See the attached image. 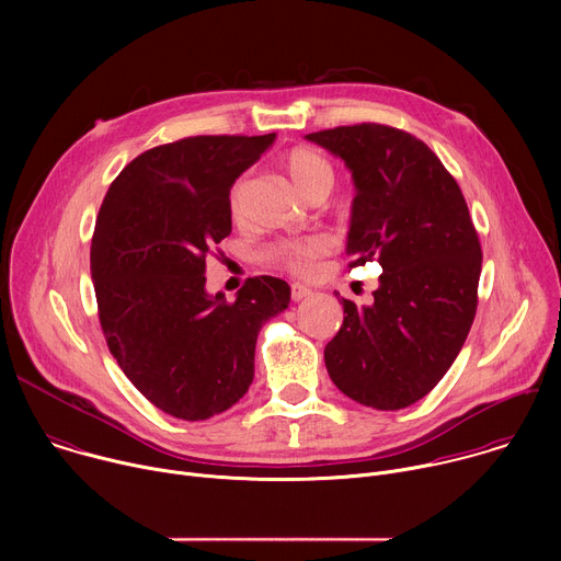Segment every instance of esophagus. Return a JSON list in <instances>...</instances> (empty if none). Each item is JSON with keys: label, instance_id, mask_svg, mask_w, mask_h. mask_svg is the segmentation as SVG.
<instances>
[{"label": "esophagus", "instance_id": "obj_1", "mask_svg": "<svg viewBox=\"0 0 561 561\" xmlns=\"http://www.w3.org/2000/svg\"><path fill=\"white\" fill-rule=\"evenodd\" d=\"M312 295V288H308V286H304V284H293L290 286V297H293V301H301V299H306V297H310Z\"/></svg>", "mask_w": 561, "mask_h": 561}]
</instances>
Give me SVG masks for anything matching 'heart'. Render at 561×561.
<instances>
[{
    "label": "heart",
    "mask_w": 561,
    "mask_h": 561,
    "mask_svg": "<svg viewBox=\"0 0 561 561\" xmlns=\"http://www.w3.org/2000/svg\"><path fill=\"white\" fill-rule=\"evenodd\" d=\"M279 167L286 173L290 186L306 199H310L312 195H329V191L333 188L335 169L331 164V159L324 152H319L317 148L295 146L282 154ZM242 186H244V180H237L230 188L228 206L232 213H237L239 197H242ZM331 249H333V242L327 234L295 237V239H284V242L271 247L266 251V260L288 268L290 273L308 275L319 260L331 253Z\"/></svg>",
    "instance_id": "heart-1"
}]
</instances>
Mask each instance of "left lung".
Wrapping results in <instances>:
<instances>
[{
    "mask_svg": "<svg viewBox=\"0 0 561 561\" xmlns=\"http://www.w3.org/2000/svg\"><path fill=\"white\" fill-rule=\"evenodd\" d=\"M306 139L353 173L348 266L375 260L383 271L373 304L342 297L344 324L324 348L329 375L364 407L407 409L446 375L474 319L482 247L466 199L407 130L355 124Z\"/></svg>",
    "mask_w": 561,
    "mask_h": 561,
    "instance_id": "8db88e82",
    "label": "left lung"
}]
</instances>
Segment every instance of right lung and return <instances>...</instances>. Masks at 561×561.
Wrapping results in <instances>:
<instances>
[{"instance_id":"obj_1","label":"right lung","mask_w":561,"mask_h":561,"mask_svg":"<svg viewBox=\"0 0 561 561\" xmlns=\"http://www.w3.org/2000/svg\"><path fill=\"white\" fill-rule=\"evenodd\" d=\"M275 133L154 146L111 184L91 277L108 351L133 386L178 420L237 404L253 383L262 324L288 308L284 279L249 277L234 301L206 293V257L230 234V188Z\"/></svg>"}]
</instances>
